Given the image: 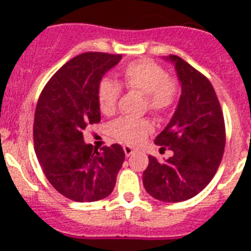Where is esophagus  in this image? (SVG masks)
I'll use <instances>...</instances> for the list:
<instances>
[{
    "label": "esophagus",
    "mask_w": 251,
    "mask_h": 251,
    "mask_svg": "<svg viewBox=\"0 0 251 251\" xmlns=\"http://www.w3.org/2000/svg\"><path fill=\"white\" fill-rule=\"evenodd\" d=\"M123 150H124V153H126V156L127 157L132 156L133 153H134V150H133L132 147H129V146H124Z\"/></svg>",
    "instance_id": "34e87169"
}]
</instances>
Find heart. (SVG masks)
<instances>
[{"label": "heart", "instance_id": "1", "mask_svg": "<svg viewBox=\"0 0 251 251\" xmlns=\"http://www.w3.org/2000/svg\"><path fill=\"white\" fill-rule=\"evenodd\" d=\"M122 85L128 90L145 94V108L156 115L170 110L176 103L179 94V85L175 79L168 77L162 66L152 60L133 61L122 73ZM99 109L103 114L110 115L115 112L121 97V85L112 79H103L98 85ZM152 129L147 119L119 118L110 126V133L115 139L136 145L146 138Z\"/></svg>", "mask_w": 251, "mask_h": 251}]
</instances>
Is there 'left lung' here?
<instances>
[{
    "label": "left lung",
    "instance_id": "8db88e82",
    "mask_svg": "<svg viewBox=\"0 0 251 251\" xmlns=\"http://www.w3.org/2000/svg\"><path fill=\"white\" fill-rule=\"evenodd\" d=\"M165 60L175 65L181 97L154 143L174 154L165 161L148 156L143 186L156 200L181 202L200 194L216 174L225 148V123L207 77L176 55Z\"/></svg>",
    "mask_w": 251,
    "mask_h": 251
}]
</instances>
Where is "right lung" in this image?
Wrapping results in <instances>:
<instances>
[{
  "instance_id": "1",
  "label": "right lung",
  "mask_w": 251,
  "mask_h": 251,
  "mask_svg": "<svg viewBox=\"0 0 251 251\" xmlns=\"http://www.w3.org/2000/svg\"><path fill=\"white\" fill-rule=\"evenodd\" d=\"M122 55L85 52L63 65L41 92L34 121V147L52 187L76 202L112 194L124 161L119 145L98 152L84 142L89 124L100 122L98 85Z\"/></svg>"
}]
</instances>
